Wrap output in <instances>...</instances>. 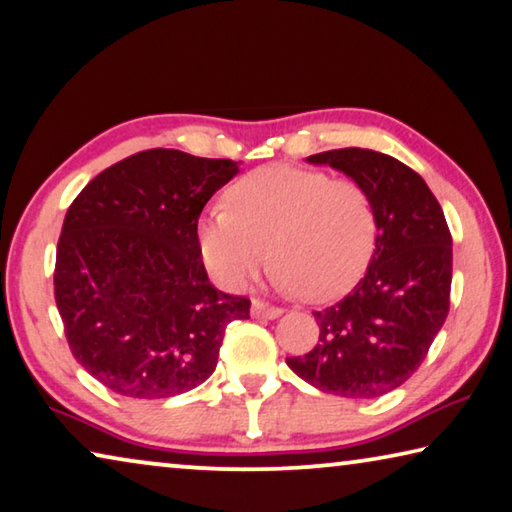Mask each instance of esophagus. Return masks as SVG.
<instances>
[{"instance_id": "34e87169", "label": "esophagus", "mask_w": 512, "mask_h": 512, "mask_svg": "<svg viewBox=\"0 0 512 512\" xmlns=\"http://www.w3.org/2000/svg\"><path fill=\"white\" fill-rule=\"evenodd\" d=\"M281 313H283V309H279V306H270V304H265L263 300L251 302V316H254V318L274 320V318H279Z\"/></svg>"}]
</instances>
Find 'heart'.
I'll return each mask as SVG.
<instances>
[{
	"label": "heart",
	"mask_w": 512,
	"mask_h": 512,
	"mask_svg": "<svg viewBox=\"0 0 512 512\" xmlns=\"http://www.w3.org/2000/svg\"><path fill=\"white\" fill-rule=\"evenodd\" d=\"M226 206L201 219L199 247L229 288H245L272 254L283 290L332 302L357 286L373 258L375 208L352 178L272 164L235 180Z\"/></svg>",
	"instance_id": "heart-1"
}]
</instances>
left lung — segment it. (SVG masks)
I'll use <instances>...</instances> for the list:
<instances>
[{"label":"left lung","mask_w":512,"mask_h":512,"mask_svg":"<svg viewBox=\"0 0 512 512\" xmlns=\"http://www.w3.org/2000/svg\"><path fill=\"white\" fill-rule=\"evenodd\" d=\"M364 187L377 217L368 270L322 311L318 343L286 364L304 382L343 398H377L405 384L448 316L453 240L442 206L416 171L368 148L309 155Z\"/></svg>","instance_id":"left-lung-1"}]
</instances>
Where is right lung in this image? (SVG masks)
Here are the masks:
<instances>
[{
	"instance_id": "add662e5",
	"label": "right lung",
	"mask_w": 512,
	"mask_h": 512,
	"mask_svg": "<svg viewBox=\"0 0 512 512\" xmlns=\"http://www.w3.org/2000/svg\"><path fill=\"white\" fill-rule=\"evenodd\" d=\"M238 162L153 148L112 164L70 203L54 300L70 352L125 398H171L206 382L247 297L208 281L199 215Z\"/></svg>"
}]
</instances>
